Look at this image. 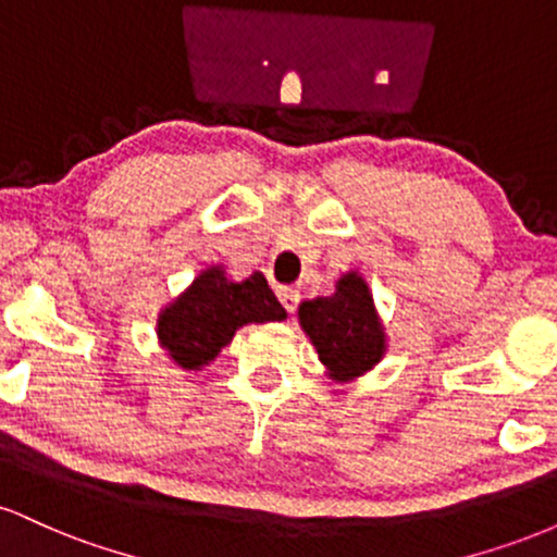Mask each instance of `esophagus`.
Segmentation results:
<instances>
[{
    "instance_id": "1",
    "label": "esophagus",
    "mask_w": 557,
    "mask_h": 557,
    "mask_svg": "<svg viewBox=\"0 0 557 557\" xmlns=\"http://www.w3.org/2000/svg\"><path fill=\"white\" fill-rule=\"evenodd\" d=\"M277 298H280V304H283L285 309L293 314L298 306V300H300V293L296 290V287H277Z\"/></svg>"
}]
</instances>
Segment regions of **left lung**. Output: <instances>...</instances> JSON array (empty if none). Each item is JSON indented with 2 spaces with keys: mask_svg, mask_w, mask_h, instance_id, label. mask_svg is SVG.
Returning <instances> with one entry per match:
<instances>
[{
  "mask_svg": "<svg viewBox=\"0 0 557 557\" xmlns=\"http://www.w3.org/2000/svg\"><path fill=\"white\" fill-rule=\"evenodd\" d=\"M298 319L332 376H359L385 354V332L374 311V298L356 272L341 277L332 296L304 300Z\"/></svg>",
  "mask_w": 557,
  "mask_h": 557,
  "instance_id": "1",
  "label": "left lung"
}]
</instances>
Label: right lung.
<instances>
[{
  "mask_svg": "<svg viewBox=\"0 0 557 557\" xmlns=\"http://www.w3.org/2000/svg\"><path fill=\"white\" fill-rule=\"evenodd\" d=\"M287 314L261 272L230 280L220 267L201 272L175 304L159 314V343L183 369H201L248 322H283Z\"/></svg>",
  "mask_w": 557,
  "mask_h": 557,
  "instance_id": "add662e5",
  "label": "right lung"
}]
</instances>
